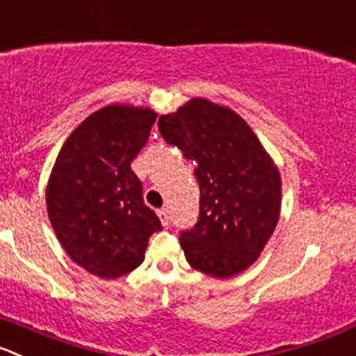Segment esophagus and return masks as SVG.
Instances as JSON below:
<instances>
[{"mask_svg": "<svg viewBox=\"0 0 356 356\" xmlns=\"http://www.w3.org/2000/svg\"><path fill=\"white\" fill-rule=\"evenodd\" d=\"M158 218H159V221H161L163 227H168V223H170V214H168L167 209H159Z\"/></svg>", "mask_w": 356, "mask_h": 356, "instance_id": "obj_1", "label": "esophagus"}]
</instances>
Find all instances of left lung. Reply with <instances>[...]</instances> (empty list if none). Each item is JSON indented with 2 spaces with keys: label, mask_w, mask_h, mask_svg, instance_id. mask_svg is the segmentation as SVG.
<instances>
[{
  "label": "left lung",
  "mask_w": 356,
  "mask_h": 356,
  "mask_svg": "<svg viewBox=\"0 0 356 356\" xmlns=\"http://www.w3.org/2000/svg\"><path fill=\"white\" fill-rule=\"evenodd\" d=\"M159 133L197 163L200 216L181 234L195 270L228 279L260 258L281 214V174L251 126L232 108L191 98L159 115Z\"/></svg>",
  "instance_id": "obj_1"
}]
</instances>
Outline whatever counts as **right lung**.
I'll return each mask as SVG.
<instances>
[{
	"label": "right lung",
	"mask_w": 356,
	"mask_h": 356,
	"mask_svg": "<svg viewBox=\"0 0 356 356\" xmlns=\"http://www.w3.org/2000/svg\"><path fill=\"white\" fill-rule=\"evenodd\" d=\"M156 118L149 107L99 108L73 129L52 167L45 202L56 237L75 264L102 279L135 270L149 237L161 230L131 170Z\"/></svg>",
	"instance_id": "add662e5"
}]
</instances>
